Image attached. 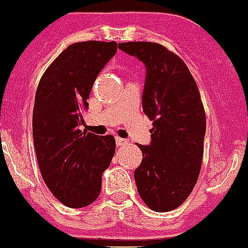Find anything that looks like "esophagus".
Returning a JSON list of instances; mask_svg holds the SVG:
<instances>
[{"label": "esophagus", "mask_w": 248, "mask_h": 248, "mask_svg": "<svg viewBox=\"0 0 248 248\" xmlns=\"http://www.w3.org/2000/svg\"><path fill=\"white\" fill-rule=\"evenodd\" d=\"M129 143V140L126 139H122V138H115V144H117V146H122V145H126V144Z\"/></svg>", "instance_id": "1"}]
</instances>
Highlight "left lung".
<instances>
[{
    "label": "left lung",
    "instance_id": "1",
    "mask_svg": "<svg viewBox=\"0 0 248 248\" xmlns=\"http://www.w3.org/2000/svg\"><path fill=\"white\" fill-rule=\"evenodd\" d=\"M145 64L143 110L153 122L150 145L134 171L138 192L149 209H176L194 190L203 155L206 115L200 92L183 59L154 42L120 43Z\"/></svg>",
    "mask_w": 248,
    "mask_h": 248
}]
</instances>
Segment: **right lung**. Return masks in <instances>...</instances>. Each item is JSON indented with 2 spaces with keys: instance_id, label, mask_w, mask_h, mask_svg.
I'll return each instance as SVG.
<instances>
[{
  "instance_id": "obj_1",
  "label": "right lung",
  "mask_w": 248,
  "mask_h": 248,
  "mask_svg": "<svg viewBox=\"0 0 248 248\" xmlns=\"http://www.w3.org/2000/svg\"><path fill=\"white\" fill-rule=\"evenodd\" d=\"M117 53V42L73 43L39 80L32 129L38 166L54 198L79 209L97 200L102 175L115 153L113 135L80 130L97 76Z\"/></svg>"
}]
</instances>
